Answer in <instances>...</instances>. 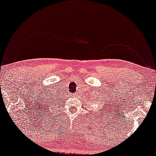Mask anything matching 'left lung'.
Wrapping results in <instances>:
<instances>
[{
  "instance_id": "left-lung-1",
  "label": "left lung",
  "mask_w": 156,
  "mask_h": 156,
  "mask_svg": "<svg viewBox=\"0 0 156 156\" xmlns=\"http://www.w3.org/2000/svg\"><path fill=\"white\" fill-rule=\"evenodd\" d=\"M107 104H108V103H107ZM104 105H106V104H104ZM102 107H103V106H102ZM102 112H103V110H104V108H102ZM105 112H106V106H105ZM101 116H102V115H101Z\"/></svg>"
}]
</instances>
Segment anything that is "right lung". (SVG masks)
Segmentation results:
<instances>
[{
  "mask_svg": "<svg viewBox=\"0 0 156 156\" xmlns=\"http://www.w3.org/2000/svg\"><path fill=\"white\" fill-rule=\"evenodd\" d=\"M47 100H48V103H49V102H50V104H51V103H54L55 101H55V99H54V98H52V97H50V99H47Z\"/></svg>",
  "mask_w": 156,
  "mask_h": 156,
  "instance_id": "1",
  "label": "right lung"
}]
</instances>
